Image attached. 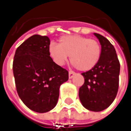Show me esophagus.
Instances as JSON below:
<instances>
[{"mask_svg":"<svg viewBox=\"0 0 131 131\" xmlns=\"http://www.w3.org/2000/svg\"><path fill=\"white\" fill-rule=\"evenodd\" d=\"M75 74V72H74L73 71H69V79H72Z\"/></svg>","mask_w":131,"mask_h":131,"instance_id":"esophagus-1","label":"esophagus"}]
</instances>
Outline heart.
Masks as SVG:
<instances>
[{"label":"heart","mask_w":131,"mask_h":131,"mask_svg":"<svg viewBox=\"0 0 131 131\" xmlns=\"http://www.w3.org/2000/svg\"><path fill=\"white\" fill-rule=\"evenodd\" d=\"M49 55L58 65L70 60L80 71H88L98 63L102 48L98 41L80 35L64 36L59 39V45L51 42L48 47Z\"/></svg>","instance_id":"b5f03b06"}]
</instances>
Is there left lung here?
I'll return each instance as SVG.
<instances>
[{
	"mask_svg": "<svg viewBox=\"0 0 131 131\" xmlns=\"http://www.w3.org/2000/svg\"><path fill=\"white\" fill-rule=\"evenodd\" d=\"M94 35L101 44L102 54L92 69L82 73L84 82L80 88L79 97L86 109L100 112L110 106L117 95L120 62L113 44L99 34Z\"/></svg>",
	"mask_w": 131,
	"mask_h": 131,
	"instance_id": "obj_1",
	"label": "left lung"
}]
</instances>
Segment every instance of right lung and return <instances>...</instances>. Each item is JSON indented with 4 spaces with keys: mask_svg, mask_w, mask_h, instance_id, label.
<instances>
[{
    "mask_svg": "<svg viewBox=\"0 0 131 131\" xmlns=\"http://www.w3.org/2000/svg\"><path fill=\"white\" fill-rule=\"evenodd\" d=\"M49 44L48 36H32L17 48L13 62L18 95L29 109L41 113L56 106L59 87L69 79L68 71L49 55Z\"/></svg>",
    "mask_w": 131,
    "mask_h": 131,
    "instance_id": "1",
    "label": "right lung"
}]
</instances>
